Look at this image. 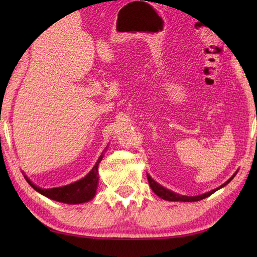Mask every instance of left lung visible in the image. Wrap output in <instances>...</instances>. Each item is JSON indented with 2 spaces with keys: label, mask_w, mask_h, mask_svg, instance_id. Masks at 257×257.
<instances>
[{
  "label": "left lung",
  "mask_w": 257,
  "mask_h": 257,
  "mask_svg": "<svg viewBox=\"0 0 257 257\" xmlns=\"http://www.w3.org/2000/svg\"><path fill=\"white\" fill-rule=\"evenodd\" d=\"M236 175H237V172L234 173V175L231 178H230V179H228L227 181H225L223 185H221L219 188H215V189H213L211 191H207V193H205V194L198 195V196H184V195L176 194V193H173V191H171V190L164 188L163 186L159 185L158 182L152 179L151 176H149V175H147V179H149V184L151 186L152 190H153L154 193L158 195L159 197L165 199V201H171V202H197V201H201V199H204V198L208 197L213 193H215L217 189L222 188V187H224L225 185H228L229 182L233 179V177L236 176Z\"/></svg>",
  "instance_id": "left-lung-1"
}]
</instances>
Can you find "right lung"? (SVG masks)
I'll return each instance as SVG.
<instances>
[{"instance_id": "right-lung-1", "label": "right lung", "mask_w": 257, "mask_h": 257, "mask_svg": "<svg viewBox=\"0 0 257 257\" xmlns=\"http://www.w3.org/2000/svg\"><path fill=\"white\" fill-rule=\"evenodd\" d=\"M103 159V153L99 156L97 162L95 163L92 170L82 178L72 184H69L63 187H56V188L44 189L40 188L36 185H34L27 177L25 176V179L33 188L38 193L44 195L47 198L53 199L56 202L67 203V204H80L88 202L93 199L96 194V188L98 184V164Z\"/></svg>"}]
</instances>
